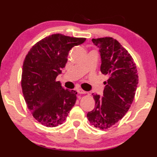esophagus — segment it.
Masks as SVG:
<instances>
[{
  "label": "esophagus",
  "instance_id": "1",
  "mask_svg": "<svg viewBox=\"0 0 157 157\" xmlns=\"http://www.w3.org/2000/svg\"><path fill=\"white\" fill-rule=\"evenodd\" d=\"M77 92H78V93L80 94H86V92L85 91H83V90L81 89H79L77 90Z\"/></svg>",
  "mask_w": 157,
  "mask_h": 157
}]
</instances>
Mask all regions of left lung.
<instances>
[{
	"label": "left lung",
	"instance_id": "obj_1",
	"mask_svg": "<svg viewBox=\"0 0 157 157\" xmlns=\"http://www.w3.org/2000/svg\"><path fill=\"white\" fill-rule=\"evenodd\" d=\"M101 59V71L109 76L102 97L94 95L96 106L87 113L91 125L107 129L124 117L136 94L139 76L130 53L111 37L93 38Z\"/></svg>",
	"mask_w": 157,
	"mask_h": 157
}]
</instances>
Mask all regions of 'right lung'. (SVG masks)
I'll list each match as a JSON object with an SVG mask.
<instances>
[{"instance_id": "add662e5", "label": "right lung", "mask_w": 157, "mask_h": 157, "mask_svg": "<svg viewBox=\"0 0 157 157\" xmlns=\"http://www.w3.org/2000/svg\"><path fill=\"white\" fill-rule=\"evenodd\" d=\"M85 40L53 34L36 43L25 56L21 76L23 94L33 117L42 125L56 127L63 124L74 106L77 92L64 89L56 78L65 67L69 51Z\"/></svg>"}]
</instances>
